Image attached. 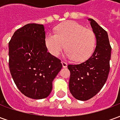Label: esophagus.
I'll use <instances>...</instances> for the list:
<instances>
[{
	"label": "esophagus",
	"instance_id": "obj_1",
	"mask_svg": "<svg viewBox=\"0 0 120 120\" xmlns=\"http://www.w3.org/2000/svg\"><path fill=\"white\" fill-rule=\"evenodd\" d=\"M62 64L63 68H67V66H68L67 62H65L64 61H62Z\"/></svg>",
	"mask_w": 120,
	"mask_h": 120
}]
</instances>
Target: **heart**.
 Masks as SVG:
<instances>
[{"instance_id":"1","label":"heart","mask_w":120,"mask_h":120,"mask_svg":"<svg viewBox=\"0 0 120 120\" xmlns=\"http://www.w3.org/2000/svg\"><path fill=\"white\" fill-rule=\"evenodd\" d=\"M65 44L67 57L76 62L83 61L90 56L95 47V34L78 22H65L56 27L55 34L49 33L45 37L47 49L55 56L61 54Z\"/></svg>"}]
</instances>
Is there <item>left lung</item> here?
<instances>
[{
	"mask_svg": "<svg viewBox=\"0 0 120 120\" xmlns=\"http://www.w3.org/2000/svg\"><path fill=\"white\" fill-rule=\"evenodd\" d=\"M89 20L96 38L95 49L83 62L68 65L71 73L70 92L76 99L82 101L88 100L101 89L110 71L111 46L107 33L93 19Z\"/></svg>",
	"mask_w": 120,
	"mask_h": 120,
	"instance_id": "1",
	"label": "left lung"
}]
</instances>
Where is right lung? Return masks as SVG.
Returning a JSON list of instances; mask_svg holds the SVG:
<instances>
[{
    "mask_svg": "<svg viewBox=\"0 0 120 120\" xmlns=\"http://www.w3.org/2000/svg\"><path fill=\"white\" fill-rule=\"evenodd\" d=\"M42 24H28L15 32L9 42V67L15 85L29 98L42 99L62 68L61 60L47 52Z\"/></svg>",
    "mask_w": 120,
    "mask_h": 120,
    "instance_id": "add662e5",
    "label": "right lung"
}]
</instances>
